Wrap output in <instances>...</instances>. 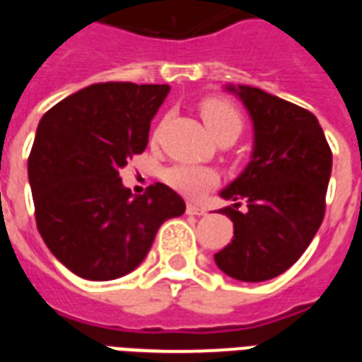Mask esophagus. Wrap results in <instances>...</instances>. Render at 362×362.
<instances>
[{
    "mask_svg": "<svg viewBox=\"0 0 362 362\" xmlns=\"http://www.w3.org/2000/svg\"><path fill=\"white\" fill-rule=\"evenodd\" d=\"M186 213H188V215H196V217H199V215H205V213H207V209H205V207H202V205L188 204L186 205Z\"/></svg>",
    "mask_w": 362,
    "mask_h": 362,
    "instance_id": "1",
    "label": "esophagus"
}]
</instances>
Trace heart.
Masks as SVG:
<instances>
[{
  "mask_svg": "<svg viewBox=\"0 0 362 362\" xmlns=\"http://www.w3.org/2000/svg\"><path fill=\"white\" fill-rule=\"evenodd\" d=\"M199 112L204 118L205 126L209 127L215 137L221 135H238L243 129V116L235 104L228 103L227 98L219 96H209L199 104ZM165 182L182 196L197 199L205 192H209L219 184V174L213 168L197 165H173L163 173Z\"/></svg>",
  "mask_w": 362,
  "mask_h": 362,
  "instance_id": "obj_1",
  "label": "heart"
}]
</instances>
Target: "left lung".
I'll return each instance as SVG.
<instances>
[{
	"instance_id": "left-lung-1",
	"label": "left lung",
	"mask_w": 362,
	"mask_h": 362,
	"mask_svg": "<svg viewBox=\"0 0 362 362\" xmlns=\"http://www.w3.org/2000/svg\"><path fill=\"white\" fill-rule=\"evenodd\" d=\"M254 122V153L244 173L221 192L233 205L235 238L215 254L238 281H267L295 264L326 213L332 149L312 112L256 87L233 89ZM244 203L247 211L238 207Z\"/></svg>"
}]
</instances>
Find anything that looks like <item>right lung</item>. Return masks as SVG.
Instances as JSON below:
<instances>
[{"label": "right lung", "instance_id": "right-lung-1", "mask_svg": "<svg viewBox=\"0 0 362 362\" xmlns=\"http://www.w3.org/2000/svg\"><path fill=\"white\" fill-rule=\"evenodd\" d=\"M168 85L95 83L46 112L28 155L38 233L75 275L110 281L134 272L158 227L186 204L165 184L143 196L122 186L119 168L149 141Z\"/></svg>", "mask_w": 362, "mask_h": 362}]
</instances>
